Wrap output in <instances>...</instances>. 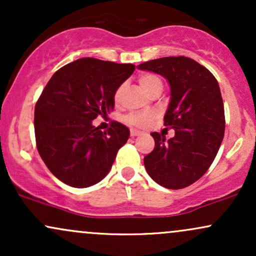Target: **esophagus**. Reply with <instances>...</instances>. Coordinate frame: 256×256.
Returning <instances> with one entry per match:
<instances>
[{
    "instance_id": "obj_1",
    "label": "esophagus",
    "mask_w": 256,
    "mask_h": 256,
    "mask_svg": "<svg viewBox=\"0 0 256 256\" xmlns=\"http://www.w3.org/2000/svg\"><path fill=\"white\" fill-rule=\"evenodd\" d=\"M131 137H136V136H140V134H142V132H140V131H137V130H131Z\"/></svg>"
}]
</instances>
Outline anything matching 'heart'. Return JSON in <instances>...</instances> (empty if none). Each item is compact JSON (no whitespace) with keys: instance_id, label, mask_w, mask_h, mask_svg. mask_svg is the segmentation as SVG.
<instances>
[{"instance_id":"heart-1","label":"heart","mask_w":256,"mask_h":256,"mask_svg":"<svg viewBox=\"0 0 256 256\" xmlns=\"http://www.w3.org/2000/svg\"><path fill=\"white\" fill-rule=\"evenodd\" d=\"M140 88L146 91L148 95H152L155 91L162 90V80L158 76L154 74V73H144V74L140 76L138 78ZM122 91H124V85H120L118 89L116 90L114 94V101L116 104H119L122 100ZM155 118L154 112H140V113H130L125 116V122L128 125L134 126V128H144L150 124V122Z\"/></svg>"}]
</instances>
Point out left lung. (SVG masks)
<instances>
[{
    "label": "left lung",
    "instance_id": "1",
    "mask_svg": "<svg viewBox=\"0 0 256 256\" xmlns=\"http://www.w3.org/2000/svg\"><path fill=\"white\" fill-rule=\"evenodd\" d=\"M138 68L165 77L171 100L164 116L174 137L152 132L155 148L144 156L154 182L167 189L189 186L207 172L216 158L225 132L224 104L218 82L206 67L185 56L160 58Z\"/></svg>",
    "mask_w": 256,
    "mask_h": 256
}]
</instances>
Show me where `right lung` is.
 Wrapping results in <instances>:
<instances>
[{
	"label": "right lung",
	"instance_id": "add662e5",
	"mask_svg": "<svg viewBox=\"0 0 256 256\" xmlns=\"http://www.w3.org/2000/svg\"><path fill=\"white\" fill-rule=\"evenodd\" d=\"M134 71L132 64L83 58L52 74L34 107L37 150L52 174L73 188H88L110 172L130 131L112 122L92 125L114 108L116 90Z\"/></svg>",
	"mask_w": 256,
	"mask_h": 256
}]
</instances>
